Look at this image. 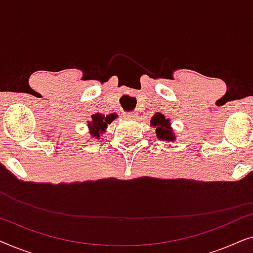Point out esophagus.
I'll use <instances>...</instances> for the list:
<instances>
[{
	"label": "esophagus",
	"mask_w": 253,
	"mask_h": 253,
	"mask_svg": "<svg viewBox=\"0 0 253 253\" xmlns=\"http://www.w3.org/2000/svg\"><path fill=\"white\" fill-rule=\"evenodd\" d=\"M138 114L136 112H130V113H126V117L127 119H137Z\"/></svg>",
	"instance_id": "1"
}]
</instances>
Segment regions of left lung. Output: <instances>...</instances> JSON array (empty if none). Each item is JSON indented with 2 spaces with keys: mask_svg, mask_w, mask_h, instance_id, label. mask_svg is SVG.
Returning <instances> with one entry per match:
<instances>
[{
  "mask_svg": "<svg viewBox=\"0 0 253 253\" xmlns=\"http://www.w3.org/2000/svg\"><path fill=\"white\" fill-rule=\"evenodd\" d=\"M151 126L157 127L155 132H157V137L159 139L167 140V141H174L176 138L172 133V129L170 126V122L168 119H166L165 115L160 113H155L154 116L151 120Z\"/></svg>",
  "mask_w": 253,
  "mask_h": 253,
  "instance_id": "obj_1",
  "label": "left lung"
}]
</instances>
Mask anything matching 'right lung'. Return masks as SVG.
I'll use <instances>...</instances> for the list:
<instances>
[{"label":"right lung","mask_w":253,"mask_h":253,"mask_svg":"<svg viewBox=\"0 0 253 253\" xmlns=\"http://www.w3.org/2000/svg\"><path fill=\"white\" fill-rule=\"evenodd\" d=\"M116 119V114H110V115H101V114H94L92 115V122H88L89 133L93 138L99 139L100 134L105 132L106 127L108 124Z\"/></svg>","instance_id":"1"}]
</instances>
